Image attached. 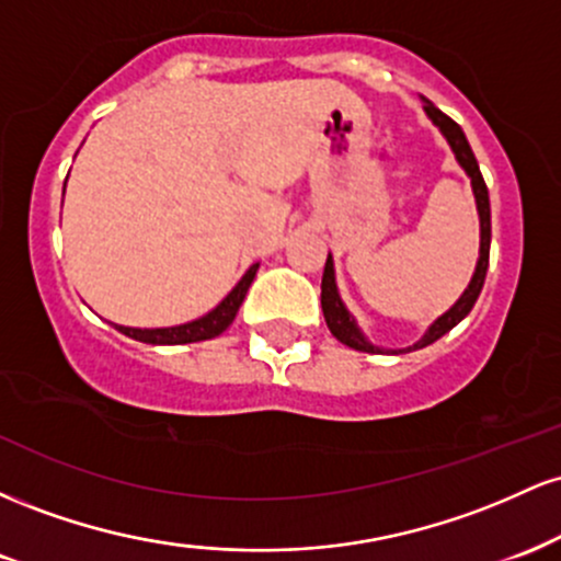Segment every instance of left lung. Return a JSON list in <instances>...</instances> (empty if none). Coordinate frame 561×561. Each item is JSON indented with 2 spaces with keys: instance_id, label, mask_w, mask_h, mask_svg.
<instances>
[{
  "instance_id": "8db88e82",
  "label": "left lung",
  "mask_w": 561,
  "mask_h": 561,
  "mask_svg": "<svg viewBox=\"0 0 561 561\" xmlns=\"http://www.w3.org/2000/svg\"><path fill=\"white\" fill-rule=\"evenodd\" d=\"M424 113H427L430 118H433V124L440 128L443 137L448 139L450 150L456 152V160L461 163V169H465L469 173V179H472L474 199H478V210H480V261H478V268H474L472 282H469V287L465 289V295L454 302V308H450V311L443 313V317L437 319L427 332H424V337L420 340V343H416L414 347H405V351H416V347L435 343V340H440L443 334L454 330V327L459 324V321L465 319L469 311H472L474 300L480 298V289H482V285H485L488 259H491V199H488V186H485V179H482V173H480L478 158H474V152H472V147H469L465 131H461V126L456 124L454 118H448L446 113L437 111L433 102H424ZM321 311H324L327 327H330V332L340 340V343L353 347V351L382 353L379 347L371 345L362 332H358L356 321H353L351 313L345 311L343 300H340V295H337V285H334V266H332L330 255H327L324 276H321Z\"/></svg>"
}]
</instances>
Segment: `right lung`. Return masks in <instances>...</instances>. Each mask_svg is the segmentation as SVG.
Returning <instances> with one entry per match:
<instances>
[{"label": "right lung", "mask_w": 561, "mask_h": 561, "mask_svg": "<svg viewBox=\"0 0 561 561\" xmlns=\"http://www.w3.org/2000/svg\"><path fill=\"white\" fill-rule=\"evenodd\" d=\"M255 272H259V263H253V266L248 268V274L237 282V287L231 289L227 298L218 302L214 311L205 313L203 319L190 321V324L163 327V330H134V327H115V330L124 332L126 337H134L139 340V343H150V345H184V343H199V340L216 337V334H221L231 321H234Z\"/></svg>", "instance_id": "add662e5"}]
</instances>
